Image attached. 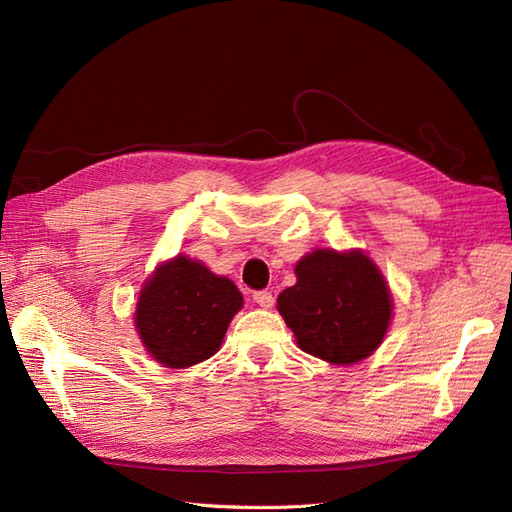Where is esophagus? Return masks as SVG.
I'll return each instance as SVG.
<instances>
[{
    "mask_svg": "<svg viewBox=\"0 0 512 512\" xmlns=\"http://www.w3.org/2000/svg\"><path fill=\"white\" fill-rule=\"evenodd\" d=\"M254 301L262 307V309H269L273 305V294L269 290H258L254 292Z\"/></svg>",
    "mask_w": 512,
    "mask_h": 512,
    "instance_id": "1",
    "label": "esophagus"
}]
</instances>
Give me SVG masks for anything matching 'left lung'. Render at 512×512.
Returning <instances> with one entry per match:
<instances>
[{
    "label": "left lung",
    "mask_w": 512,
    "mask_h": 512,
    "mask_svg": "<svg viewBox=\"0 0 512 512\" xmlns=\"http://www.w3.org/2000/svg\"><path fill=\"white\" fill-rule=\"evenodd\" d=\"M294 273L297 284L277 297V309L303 352L350 365L382 344L393 314L391 290L361 250H316Z\"/></svg>",
    "instance_id": "1"
}]
</instances>
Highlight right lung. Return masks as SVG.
Wrapping results in <instances>:
<instances>
[{
	"label": "right lung",
	"instance_id": "right-lung-1",
	"mask_svg": "<svg viewBox=\"0 0 512 512\" xmlns=\"http://www.w3.org/2000/svg\"><path fill=\"white\" fill-rule=\"evenodd\" d=\"M241 307V292L230 280L211 273L203 262L177 256L145 282L134 327L153 359L183 369L218 352Z\"/></svg>",
	"mask_w": 512,
	"mask_h": 512
}]
</instances>
